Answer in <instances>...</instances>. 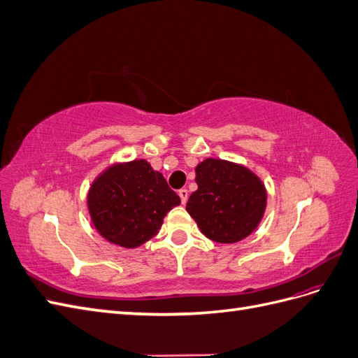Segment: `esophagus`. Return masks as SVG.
<instances>
[{
    "label": "esophagus",
    "instance_id": "1",
    "mask_svg": "<svg viewBox=\"0 0 358 358\" xmlns=\"http://www.w3.org/2000/svg\"><path fill=\"white\" fill-rule=\"evenodd\" d=\"M179 197H180V201H182V204H185L187 201H188V189H185V188H182V189H179Z\"/></svg>",
    "mask_w": 358,
    "mask_h": 358
}]
</instances>
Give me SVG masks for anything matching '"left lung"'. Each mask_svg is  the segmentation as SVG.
I'll use <instances>...</instances> for the list:
<instances>
[{
  "instance_id": "obj_1",
  "label": "left lung",
  "mask_w": 358,
  "mask_h": 358,
  "mask_svg": "<svg viewBox=\"0 0 358 358\" xmlns=\"http://www.w3.org/2000/svg\"><path fill=\"white\" fill-rule=\"evenodd\" d=\"M197 191L187 212L208 239L236 243L251 236L267 208V189L255 173L239 162L206 158L196 167Z\"/></svg>"
}]
</instances>
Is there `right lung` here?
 <instances>
[{"mask_svg": "<svg viewBox=\"0 0 358 358\" xmlns=\"http://www.w3.org/2000/svg\"><path fill=\"white\" fill-rule=\"evenodd\" d=\"M179 204V196L162 173L143 158L107 166L86 194L95 230L107 242L125 249L152 239L164 216Z\"/></svg>", "mask_w": 358, "mask_h": 358, "instance_id": "obj_1", "label": "right lung"}]
</instances>
